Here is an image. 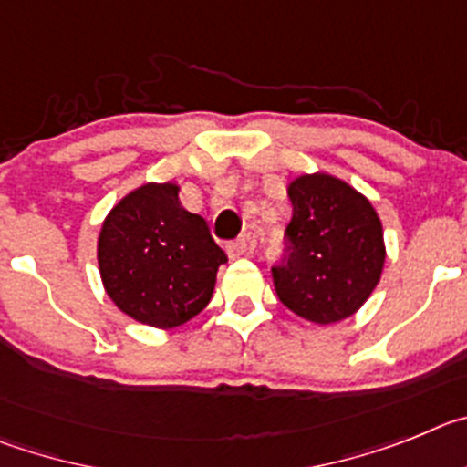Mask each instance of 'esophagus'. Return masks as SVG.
I'll return each mask as SVG.
<instances>
[{
    "label": "esophagus",
    "instance_id": "obj_1",
    "mask_svg": "<svg viewBox=\"0 0 467 467\" xmlns=\"http://www.w3.org/2000/svg\"><path fill=\"white\" fill-rule=\"evenodd\" d=\"M225 251H228L230 258H239V255L246 254V239H233V242L225 244Z\"/></svg>",
    "mask_w": 467,
    "mask_h": 467
}]
</instances>
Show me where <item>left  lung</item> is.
Listing matches in <instances>:
<instances>
[{"mask_svg":"<svg viewBox=\"0 0 467 467\" xmlns=\"http://www.w3.org/2000/svg\"><path fill=\"white\" fill-rule=\"evenodd\" d=\"M293 218L284 258L272 265L279 300L312 323H337L379 284L386 249L375 207L330 174L297 176L288 186Z\"/></svg>","mask_w":467,"mask_h":467,"instance_id":"obj_1","label":"left lung"}]
</instances>
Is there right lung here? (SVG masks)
<instances>
[{"mask_svg":"<svg viewBox=\"0 0 467 467\" xmlns=\"http://www.w3.org/2000/svg\"><path fill=\"white\" fill-rule=\"evenodd\" d=\"M99 275L120 312L153 327H176L209 305L228 263L202 216L186 212L174 183H146L107 216Z\"/></svg>","mask_w":467,"mask_h":467,"instance_id":"1","label":"right lung"}]
</instances>
